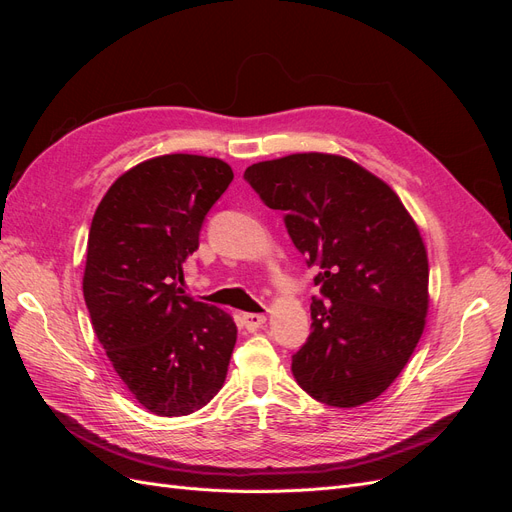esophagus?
Returning a JSON list of instances; mask_svg holds the SVG:
<instances>
[{"mask_svg":"<svg viewBox=\"0 0 512 512\" xmlns=\"http://www.w3.org/2000/svg\"><path fill=\"white\" fill-rule=\"evenodd\" d=\"M267 322V316L265 314H245L243 316V324H245V329L250 331V333H254V331H258L262 324Z\"/></svg>","mask_w":512,"mask_h":512,"instance_id":"34e87169","label":"esophagus"}]
</instances>
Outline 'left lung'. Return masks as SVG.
Listing matches in <instances>:
<instances>
[{
  "mask_svg": "<svg viewBox=\"0 0 512 512\" xmlns=\"http://www.w3.org/2000/svg\"><path fill=\"white\" fill-rule=\"evenodd\" d=\"M294 247L318 267L312 333L292 374L320 404L356 408L382 395L425 329L429 262L418 226L376 175L333 153H292L245 168Z\"/></svg>",
  "mask_w": 512,
  "mask_h": 512,
  "instance_id": "1",
  "label": "left lung"
}]
</instances>
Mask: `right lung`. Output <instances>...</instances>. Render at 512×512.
<instances>
[{
    "label": "right lung",
    "mask_w": 512,
    "mask_h": 512,
    "mask_svg": "<svg viewBox=\"0 0 512 512\" xmlns=\"http://www.w3.org/2000/svg\"><path fill=\"white\" fill-rule=\"evenodd\" d=\"M232 177L218 158H151L108 188L91 220L83 275L91 324L117 376L158 416L200 410L226 380L237 324L179 282Z\"/></svg>",
    "instance_id": "right-lung-1"
}]
</instances>
